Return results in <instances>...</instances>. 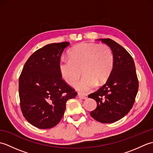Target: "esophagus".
Returning a JSON list of instances; mask_svg holds the SVG:
<instances>
[{
	"instance_id": "obj_1",
	"label": "esophagus",
	"mask_w": 153,
	"mask_h": 153,
	"mask_svg": "<svg viewBox=\"0 0 153 153\" xmlns=\"http://www.w3.org/2000/svg\"><path fill=\"white\" fill-rule=\"evenodd\" d=\"M77 97L80 99H87V96L85 94H82V93H78L77 94Z\"/></svg>"
}]
</instances>
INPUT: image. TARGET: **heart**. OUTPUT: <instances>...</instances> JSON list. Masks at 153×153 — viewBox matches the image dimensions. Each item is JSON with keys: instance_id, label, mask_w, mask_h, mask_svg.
Returning a JSON list of instances; mask_svg holds the SVG:
<instances>
[{"instance_id": "b5f03b06", "label": "heart", "mask_w": 153, "mask_h": 153, "mask_svg": "<svg viewBox=\"0 0 153 153\" xmlns=\"http://www.w3.org/2000/svg\"><path fill=\"white\" fill-rule=\"evenodd\" d=\"M69 58H61L59 70L65 82L72 85L82 75L85 76L76 85L82 92L91 91L97 83H105L114 65L112 52L108 45L82 43L69 51Z\"/></svg>"}]
</instances>
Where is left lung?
<instances>
[{
  "instance_id": "left-lung-1",
  "label": "left lung",
  "mask_w": 153,
  "mask_h": 153,
  "mask_svg": "<svg viewBox=\"0 0 153 153\" xmlns=\"http://www.w3.org/2000/svg\"><path fill=\"white\" fill-rule=\"evenodd\" d=\"M112 51L114 65L105 85L89 98L97 106L90 114L97 121L109 123L124 117L131 109L138 91L139 82L134 59L121 45L110 39H100Z\"/></svg>"
}]
</instances>
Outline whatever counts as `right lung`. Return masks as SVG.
I'll return each mask as SVG.
<instances>
[{"instance_id": "add662e5", "label": "right lung", "mask_w": 153, "mask_h": 153, "mask_svg": "<svg viewBox=\"0 0 153 153\" xmlns=\"http://www.w3.org/2000/svg\"><path fill=\"white\" fill-rule=\"evenodd\" d=\"M68 42L51 43L35 51L25 62L19 78L20 107L25 118L40 129L56 126L68 100L77 95L62 78L61 55Z\"/></svg>"}]
</instances>
